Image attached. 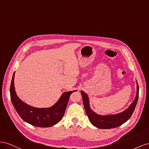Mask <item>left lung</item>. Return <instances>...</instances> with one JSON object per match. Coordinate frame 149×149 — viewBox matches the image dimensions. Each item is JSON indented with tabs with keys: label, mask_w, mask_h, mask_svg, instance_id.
<instances>
[{
	"label": "left lung",
	"mask_w": 149,
	"mask_h": 149,
	"mask_svg": "<svg viewBox=\"0 0 149 149\" xmlns=\"http://www.w3.org/2000/svg\"><path fill=\"white\" fill-rule=\"evenodd\" d=\"M139 86L137 82V93L136 97L127 109L116 114L103 116L96 114L91 109L88 96L84 91H81L83 97V104L89 121L94 126L101 129L115 128L123 124L131 117L135 107L136 106L139 97Z\"/></svg>",
	"instance_id": "8db88e82"
}]
</instances>
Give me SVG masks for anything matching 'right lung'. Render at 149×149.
Segmentation results:
<instances>
[{
  "label": "right lung",
  "instance_id": "obj_1",
  "mask_svg": "<svg viewBox=\"0 0 149 149\" xmlns=\"http://www.w3.org/2000/svg\"><path fill=\"white\" fill-rule=\"evenodd\" d=\"M14 76L15 72L12 76L10 88V98L13 107L22 119L31 125L40 127H51L61 120L70 96L75 91L63 93L58 101L50 107H35L22 101L17 96L14 87Z\"/></svg>",
  "mask_w": 149,
  "mask_h": 149
}]
</instances>
